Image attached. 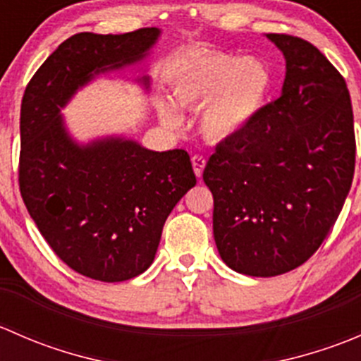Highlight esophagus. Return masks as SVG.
I'll use <instances>...</instances> for the list:
<instances>
[{"label":"esophagus","mask_w":361,"mask_h":361,"mask_svg":"<svg viewBox=\"0 0 361 361\" xmlns=\"http://www.w3.org/2000/svg\"><path fill=\"white\" fill-rule=\"evenodd\" d=\"M192 166H194L195 176L201 178L204 167H206V159H204L202 155H194V157H192Z\"/></svg>","instance_id":"34e87169"}]
</instances>
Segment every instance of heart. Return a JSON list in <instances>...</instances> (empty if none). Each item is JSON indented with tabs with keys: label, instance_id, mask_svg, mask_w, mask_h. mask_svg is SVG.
I'll use <instances>...</instances> for the list:
<instances>
[{
	"label": "heart",
	"instance_id": "obj_1",
	"mask_svg": "<svg viewBox=\"0 0 361 361\" xmlns=\"http://www.w3.org/2000/svg\"><path fill=\"white\" fill-rule=\"evenodd\" d=\"M271 75L260 61L232 54H202L181 61L169 78L173 101L195 110L197 129L209 143H224L241 134L257 118L267 99ZM164 126L180 127L174 104L160 99Z\"/></svg>",
	"mask_w": 361,
	"mask_h": 361
}]
</instances>
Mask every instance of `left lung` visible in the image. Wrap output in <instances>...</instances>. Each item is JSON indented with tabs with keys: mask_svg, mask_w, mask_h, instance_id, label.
<instances>
[{
	"mask_svg": "<svg viewBox=\"0 0 361 361\" xmlns=\"http://www.w3.org/2000/svg\"><path fill=\"white\" fill-rule=\"evenodd\" d=\"M286 63L281 96L207 160L213 234L239 274L272 278L304 264L329 235L355 174V127L341 73L316 47L265 35Z\"/></svg>",
	"mask_w": 361,
	"mask_h": 361,
	"instance_id": "obj_1",
	"label": "left lung"
}]
</instances>
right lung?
I'll use <instances>...</instances> for the list:
<instances>
[{
    "mask_svg": "<svg viewBox=\"0 0 361 361\" xmlns=\"http://www.w3.org/2000/svg\"><path fill=\"white\" fill-rule=\"evenodd\" d=\"M159 27L80 32L29 82L20 106V194L57 257L78 274L120 283L154 262L167 216L195 187L185 150H148L122 134L78 141L61 110L101 75L147 61ZM145 92L150 76L136 80Z\"/></svg>",
    "mask_w": 361,
    "mask_h": 361,
    "instance_id": "obj_1",
    "label": "right lung"
}]
</instances>
